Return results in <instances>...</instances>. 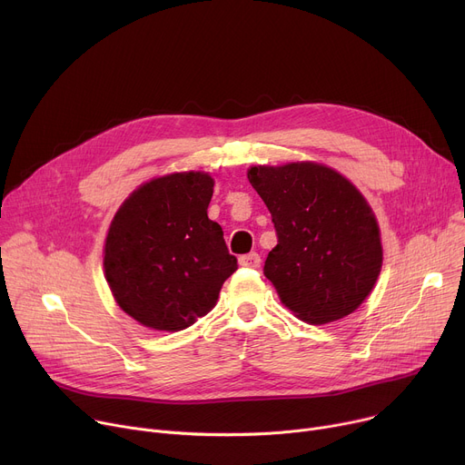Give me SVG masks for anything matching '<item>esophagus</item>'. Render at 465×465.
<instances>
[{"label": "esophagus", "mask_w": 465, "mask_h": 465, "mask_svg": "<svg viewBox=\"0 0 465 465\" xmlns=\"http://www.w3.org/2000/svg\"><path fill=\"white\" fill-rule=\"evenodd\" d=\"M239 263H241L242 267H251V269H256V267H260L262 260H260V254H256V252H251V254H244V256H241V258H239Z\"/></svg>", "instance_id": "34e87169"}]
</instances>
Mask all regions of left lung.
<instances>
[{
    "instance_id": "1",
    "label": "left lung",
    "mask_w": 465,
    "mask_h": 465,
    "mask_svg": "<svg viewBox=\"0 0 465 465\" xmlns=\"http://www.w3.org/2000/svg\"><path fill=\"white\" fill-rule=\"evenodd\" d=\"M278 244L263 274L302 322L323 325L355 312L383 263L376 214L355 184L320 163L251 166Z\"/></svg>"
}]
</instances>
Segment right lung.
Segmentation results:
<instances>
[{"mask_svg": "<svg viewBox=\"0 0 465 465\" xmlns=\"http://www.w3.org/2000/svg\"><path fill=\"white\" fill-rule=\"evenodd\" d=\"M205 172L154 177L121 203L104 241V276L119 308L154 331H183L211 312L237 260L207 216Z\"/></svg>", "mask_w": 465, "mask_h": 465, "instance_id": "add662e5", "label": "right lung"}]
</instances>
